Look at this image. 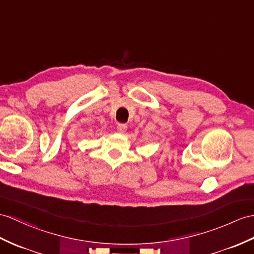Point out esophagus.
Instances as JSON below:
<instances>
[{
	"instance_id": "34e87169",
	"label": "esophagus",
	"mask_w": 254,
	"mask_h": 254,
	"mask_svg": "<svg viewBox=\"0 0 254 254\" xmlns=\"http://www.w3.org/2000/svg\"><path fill=\"white\" fill-rule=\"evenodd\" d=\"M118 131H119V133H126V131L127 129V125H123V123H120V125H118L117 127Z\"/></svg>"
}]
</instances>
